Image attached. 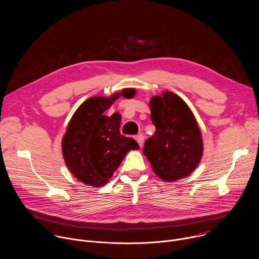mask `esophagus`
<instances>
[{
	"label": "esophagus",
	"instance_id": "34e87169",
	"mask_svg": "<svg viewBox=\"0 0 259 259\" xmlns=\"http://www.w3.org/2000/svg\"><path fill=\"white\" fill-rule=\"evenodd\" d=\"M135 139H136V141L138 142L139 146L141 147V146L143 145V142H144V136H143L142 134H138V135L135 136Z\"/></svg>",
	"mask_w": 259,
	"mask_h": 259
}]
</instances>
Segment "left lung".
Here are the masks:
<instances>
[{
  "mask_svg": "<svg viewBox=\"0 0 259 259\" xmlns=\"http://www.w3.org/2000/svg\"><path fill=\"white\" fill-rule=\"evenodd\" d=\"M155 134L144 142L143 154L157 176L172 182L190 175L203 155V140L194 114L178 95L165 91L150 101Z\"/></svg>",
  "mask_w": 259,
  "mask_h": 259,
  "instance_id": "left-lung-1",
  "label": "left lung"
}]
</instances>
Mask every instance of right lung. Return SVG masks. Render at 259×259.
Wrapping results in <instances>:
<instances>
[{
  "label": "right lung",
  "mask_w": 259,
  "mask_h": 259,
  "mask_svg": "<svg viewBox=\"0 0 259 259\" xmlns=\"http://www.w3.org/2000/svg\"><path fill=\"white\" fill-rule=\"evenodd\" d=\"M132 97L134 89L122 91ZM121 93L110 97L94 96L84 101L71 117L62 138V155L69 171L80 181L100 188L113 176L131 150L138 143L120 133L121 116L107 117L104 112Z\"/></svg>",
  "instance_id": "add662e5"
}]
</instances>
